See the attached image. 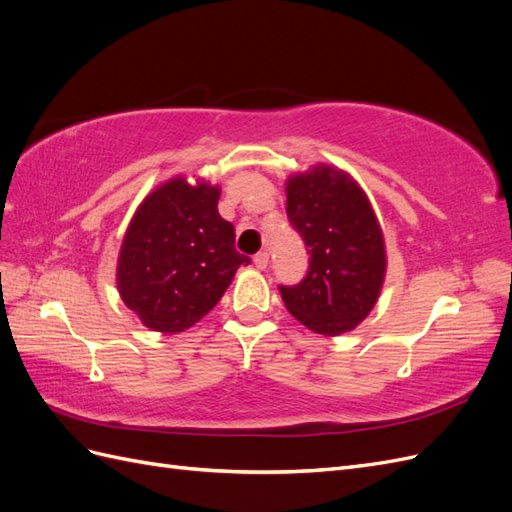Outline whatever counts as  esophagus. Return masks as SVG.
Here are the masks:
<instances>
[{
    "label": "esophagus",
    "mask_w": 512,
    "mask_h": 512,
    "mask_svg": "<svg viewBox=\"0 0 512 512\" xmlns=\"http://www.w3.org/2000/svg\"><path fill=\"white\" fill-rule=\"evenodd\" d=\"M254 265H256V269H267L269 267V254L267 252H258L256 256H254Z\"/></svg>",
    "instance_id": "esophagus-1"
}]
</instances>
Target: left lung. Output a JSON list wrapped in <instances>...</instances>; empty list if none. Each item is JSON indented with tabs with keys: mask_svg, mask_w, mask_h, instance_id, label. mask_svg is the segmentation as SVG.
<instances>
[{
	"mask_svg": "<svg viewBox=\"0 0 512 512\" xmlns=\"http://www.w3.org/2000/svg\"><path fill=\"white\" fill-rule=\"evenodd\" d=\"M286 213L309 247V271L282 286L288 312L318 335L350 333L378 303L386 245L378 215L350 173L314 164L286 179Z\"/></svg>",
	"mask_w": 512,
	"mask_h": 512,
	"instance_id": "8db88e82",
	"label": "left lung"
}]
</instances>
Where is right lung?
Masks as SVG:
<instances>
[{
	"mask_svg": "<svg viewBox=\"0 0 512 512\" xmlns=\"http://www.w3.org/2000/svg\"><path fill=\"white\" fill-rule=\"evenodd\" d=\"M220 185L175 175L136 207L123 235L115 282L147 329L183 333L224 297L250 258L235 250V228L218 213Z\"/></svg>",
	"mask_w": 512,
	"mask_h": 512,
	"instance_id": "right-lung-1",
	"label": "right lung"
}]
</instances>
